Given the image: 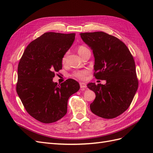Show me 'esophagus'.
I'll use <instances>...</instances> for the list:
<instances>
[{"instance_id":"1","label":"esophagus","mask_w":153,"mask_h":153,"mask_svg":"<svg viewBox=\"0 0 153 153\" xmlns=\"http://www.w3.org/2000/svg\"><path fill=\"white\" fill-rule=\"evenodd\" d=\"M79 85H80L81 88H83V89H86V88H87V85H86V83H80Z\"/></svg>"}]
</instances>
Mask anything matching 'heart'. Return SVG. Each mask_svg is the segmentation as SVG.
<instances>
[{
  "label": "heart",
  "instance_id": "heart-1",
  "mask_svg": "<svg viewBox=\"0 0 153 153\" xmlns=\"http://www.w3.org/2000/svg\"><path fill=\"white\" fill-rule=\"evenodd\" d=\"M86 49H87V48L84 46H82V45L79 46L77 47V52L81 56V53H83ZM66 59V54H65L64 56H62V60H61L62 64L65 63ZM89 73H90V70L87 68L77 70H75V71L73 72V73L72 74V76L74 77L77 78V79H78L85 80L86 78H87V76L88 75Z\"/></svg>",
  "mask_w": 153,
  "mask_h": 153
}]
</instances>
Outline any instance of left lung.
<instances>
[{"instance_id": "1", "label": "left lung", "mask_w": 153, "mask_h": 153, "mask_svg": "<svg viewBox=\"0 0 153 153\" xmlns=\"http://www.w3.org/2000/svg\"><path fill=\"white\" fill-rule=\"evenodd\" d=\"M80 36L92 50L94 76L107 81L105 85H87L96 94L90 108L103 118H114L129 107L138 87L134 58L125 43L111 35L96 32L81 33Z\"/></svg>"}]
</instances>
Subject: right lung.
<instances>
[{
  "instance_id": "obj_1",
  "label": "right lung",
  "mask_w": 153,
  "mask_h": 153,
  "mask_svg": "<svg viewBox=\"0 0 153 153\" xmlns=\"http://www.w3.org/2000/svg\"><path fill=\"white\" fill-rule=\"evenodd\" d=\"M75 36L45 33L27 46L19 62L17 94L27 112L42 123L56 122L65 116L69 97L80 88L72 79L60 85L53 82Z\"/></svg>"
}]
</instances>
